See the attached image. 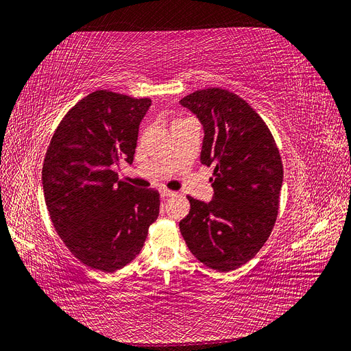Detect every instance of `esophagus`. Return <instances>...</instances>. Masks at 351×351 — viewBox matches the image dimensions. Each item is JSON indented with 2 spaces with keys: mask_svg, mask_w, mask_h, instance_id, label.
<instances>
[{
  "mask_svg": "<svg viewBox=\"0 0 351 351\" xmlns=\"http://www.w3.org/2000/svg\"><path fill=\"white\" fill-rule=\"evenodd\" d=\"M175 192L173 191H167V189H162L160 191V197L162 198H169V197H173Z\"/></svg>",
  "mask_w": 351,
  "mask_h": 351,
  "instance_id": "esophagus-1",
  "label": "esophagus"
}]
</instances>
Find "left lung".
Masks as SVG:
<instances>
[{
  "label": "left lung",
  "mask_w": 351,
  "mask_h": 351,
  "mask_svg": "<svg viewBox=\"0 0 351 351\" xmlns=\"http://www.w3.org/2000/svg\"><path fill=\"white\" fill-rule=\"evenodd\" d=\"M204 130L201 163L214 166L210 202L188 197L179 223L188 249L217 271L234 270L263 247L275 226L283 180L274 136L239 95L221 88L179 101Z\"/></svg>",
  "instance_id": "1"
}]
</instances>
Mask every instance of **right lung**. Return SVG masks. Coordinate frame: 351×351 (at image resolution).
I'll list each match as a JSON object with an SVG mask.
<instances>
[{
  "instance_id": "1",
  "label": "right lung",
  "mask_w": 351,
  "mask_h": 351,
  "mask_svg": "<svg viewBox=\"0 0 351 351\" xmlns=\"http://www.w3.org/2000/svg\"><path fill=\"white\" fill-rule=\"evenodd\" d=\"M152 106L95 90L64 115L50 141L43 193L58 234L89 267L115 271L136 258L159 215V192L119 180L115 166L132 165L138 127Z\"/></svg>"
}]
</instances>
